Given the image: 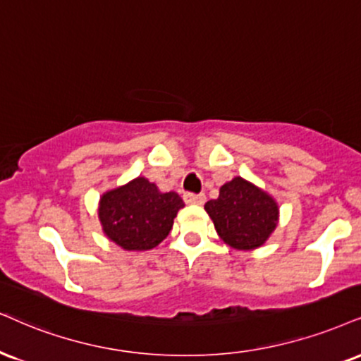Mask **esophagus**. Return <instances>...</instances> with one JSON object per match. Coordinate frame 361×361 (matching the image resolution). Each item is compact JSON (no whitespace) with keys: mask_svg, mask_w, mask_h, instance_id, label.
<instances>
[{"mask_svg":"<svg viewBox=\"0 0 361 361\" xmlns=\"http://www.w3.org/2000/svg\"><path fill=\"white\" fill-rule=\"evenodd\" d=\"M184 202L185 204H197V206H201V204L206 202V195H204V194L185 192L184 194Z\"/></svg>","mask_w":361,"mask_h":361,"instance_id":"34e87169","label":"esophagus"}]
</instances>
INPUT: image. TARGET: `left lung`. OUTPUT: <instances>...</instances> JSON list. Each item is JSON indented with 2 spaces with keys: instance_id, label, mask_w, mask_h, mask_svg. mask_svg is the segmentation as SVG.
Returning a JSON list of instances; mask_svg holds the SVG:
<instances>
[{
  "instance_id": "8db88e82",
  "label": "left lung",
  "mask_w": 361,
  "mask_h": 361,
  "mask_svg": "<svg viewBox=\"0 0 361 361\" xmlns=\"http://www.w3.org/2000/svg\"><path fill=\"white\" fill-rule=\"evenodd\" d=\"M204 209L222 241L241 251L262 246L279 219L278 202L243 177L226 182L219 197L207 201Z\"/></svg>"
}]
</instances>
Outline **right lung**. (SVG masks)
Returning <instances> with one entry per match:
<instances>
[{
	"label": "right lung",
	"instance_id": "add662e5",
	"mask_svg": "<svg viewBox=\"0 0 361 361\" xmlns=\"http://www.w3.org/2000/svg\"><path fill=\"white\" fill-rule=\"evenodd\" d=\"M182 207L179 194L160 192L145 177H137L102 195L99 219L106 238L117 246L149 251L167 238Z\"/></svg>",
	"mask_w": 361,
	"mask_h": 361
}]
</instances>
